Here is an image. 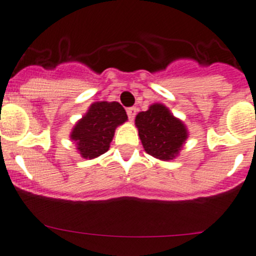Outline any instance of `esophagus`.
Listing matches in <instances>:
<instances>
[{"label": "esophagus", "instance_id": "obj_1", "mask_svg": "<svg viewBox=\"0 0 256 256\" xmlns=\"http://www.w3.org/2000/svg\"><path fill=\"white\" fill-rule=\"evenodd\" d=\"M136 107H130V108H128L127 110V114H128V118H129V120H134V117H136Z\"/></svg>", "mask_w": 256, "mask_h": 256}]
</instances>
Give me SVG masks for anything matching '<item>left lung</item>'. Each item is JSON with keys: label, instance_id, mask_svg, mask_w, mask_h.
I'll use <instances>...</instances> for the list:
<instances>
[{"label": "left lung", "instance_id": "8db88e82", "mask_svg": "<svg viewBox=\"0 0 256 256\" xmlns=\"http://www.w3.org/2000/svg\"><path fill=\"white\" fill-rule=\"evenodd\" d=\"M136 127L144 150L164 162L173 160L179 156L189 136L183 120L174 117L162 103H154L148 110L139 112Z\"/></svg>", "mask_w": 256, "mask_h": 256}]
</instances>
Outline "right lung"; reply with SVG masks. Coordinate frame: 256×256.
<instances>
[{
    "label": "right lung",
    "instance_id": "add662e5",
    "mask_svg": "<svg viewBox=\"0 0 256 256\" xmlns=\"http://www.w3.org/2000/svg\"><path fill=\"white\" fill-rule=\"evenodd\" d=\"M127 120V113L118 102H94L72 128L70 138L82 158L94 159L110 149L116 128Z\"/></svg>",
    "mask_w": 256,
    "mask_h": 256
}]
</instances>
